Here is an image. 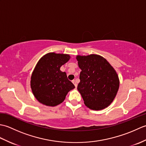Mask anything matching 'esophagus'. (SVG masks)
<instances>
[{"label":"esophagus","mask_w":146,"mask_h":146,"mask_svg":"<svg viewBox=\"0 0 146 146\" xmlns=\"http://www.w3.org/2000/svg\"><path fill=\"white\" fill-rule=\"evenodd\" d=\"M72 82H73V83L74 84V85H75V87L76 88V87H77V83H76V82L75 80H73Z\"/></svg>","instance_id":"esophagus-1"}]
</instances>
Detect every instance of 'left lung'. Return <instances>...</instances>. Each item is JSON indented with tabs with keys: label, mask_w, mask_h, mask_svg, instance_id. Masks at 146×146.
I'll return each mask as SVG.
<instances>
[{
	"label": "left lung",
	"mask_w": 146,
	"mask_h": 146,
	"mask_svg": "<svg viewBox=\"0 0 146 146\" xmlns=\"http://www.w3.org/2000/svg\"><path fill=\"white\" fill-rule=\"evenodd\" d=\"M76 60L82 70L77 89L85 105L94 110H100L109 106L119 88V79L115 70L100 55H78Z\"/></svg>",
	"instance_id": "1"
}]
</instances>
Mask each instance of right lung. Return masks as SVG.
I'll use <instances>...</instances> for the list:
<instances>
[{"instance_id": "1", "label": "right lung", "mask_w": 146, "mask_h": 146, "mask_svg": "<svg viewBox=\"0 0 146 146\" xmlns=\"http://www.w3.org/2000/svg\"><path fill=\"white\" fill-rule=\"evenodd\" d=\"M70 56L49 52L40 59L32 73L31 87L40 103L54 107L62 103L75 86L68 79L60 67L68 61Z\"/></svg>"}]
</instances>
